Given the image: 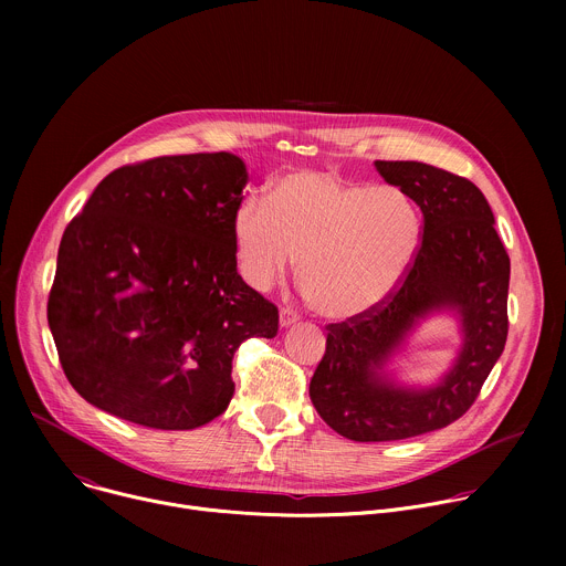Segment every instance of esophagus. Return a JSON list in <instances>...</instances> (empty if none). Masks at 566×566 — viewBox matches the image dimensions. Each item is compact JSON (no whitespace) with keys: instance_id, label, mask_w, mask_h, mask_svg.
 <instances>
[{"instance_id":"esophagus-1","label":"esophagus","mask_w":566,"mask_h":566,"mask_svg":"<svg viewBox=\"0 0 566 566\" xmlns=\"http://www.w3.org/2000/svg\"><path fill=\"white\" fill-rule=\"evenodd\" d=\"M297 319H300V315H297L295 311H291V308H282V311H280V327H282V329L293 327Z\"/></svg>"}]
</instances>
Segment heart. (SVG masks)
<instances>
[{
  "mask_svg": "<svg viewBox=\"0 0 566 566\" xmlns=\"http://www.w3.org/2000/svg\"><path fill=\"white\" fill-rule=\"evenodd\" d=\"M241 277L271 289L295 262L311 306L352 319L382 304L410 271L421 214L391 186L371 188L325 170L280 177L271 201L247 197L232 219Z\"/></svg>",
  "mask_w": 566,
  "mask_h": 566,
  "instance_id": "heart-1",
  "label": "heart"
}]
</instances>
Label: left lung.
<instances>
[{"instance_id": "8db88e82", "label": "left lung", "mask_w": 566, "mask_h": 566, "mask_svg": "<svg viewBox=\"0 0 566 566\" xmlns=\"http://www.w3.org/2000/svg\"><path fill=\"white\" fill-rule=\"evenodd\" d=\"M378 175L423 212L417 258L376 308L329 325L308 396L329 428L352 441H398L441 430L468 412L509 336L511 260L481 190L419 160H376ZM450 312L462 347L432 386H402L388 363L423 318Z\"/></svg>"}]
</instances>
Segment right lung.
I'll list each match as a JSON object with an SVG mask.
<instances>
[{
	"label": "right lung",
	"mask_w": 566,
	"mask_h": 566,
	"mask_svg": "<svg viewBox=\"0 0 566 566\" xmlns=\"http://www.w3.org/2000/svg\"><path fill=\"white\" fill-rule=\"evenodd\" d=\"M247 181L230 151L160 156L107 175L66 226L46 315L92 406L154 430L226 412L237 347L277 334V306L237 273Z\"/></svg>",
	"instance_id": "1"
}]
</instances>
